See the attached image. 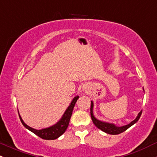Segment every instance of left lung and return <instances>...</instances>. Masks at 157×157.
Listing matches in <instances>:
<instances>
[{
    "mask_svg": "<svg viewBox=\"0 0 157 157\" xmlns=\"http://www.w3.org/2000/svg\"><path fill=\"white\" fill-rule=\"evenodd\" d=\"M143 91H144V89H143ZM93 109H94V102L91 101V119H92L93 123L94 124L97 128H98L99 129H100V130L103 131V132L106 133V134H113V135L121 134V133L124 132V131L127 130L128 128H129L131 126L134 125V124L138 121L139 119L140 118V116H141L142 114V111H141L138 113V115L136 116V117L135 118V120H133V121H131L130 123H128V125H125L123 126H117L113 123L101 121V120L97 119L94 117V115Z\"/></svg>",
    "mask_w": 157,
    "mask_h": 157,
    "instance_id": "obj_1",
    "label": "left lung"
}]
</instances>
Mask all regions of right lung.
I'll return each mask as SVG.
<instances>
[{"label": "right lung", "instance_id": "add662e5", "mask_svg": "<svg viewBox=\"0 0 157 157\" xmlns=\"http://www.w3.org/2000/svg\"><path fill=\"white\" fill-rule=\"evenodd\" d=\"M78 98V95H77V96L74 97L73 100H71V103H70V105H68V107L66 109V111H65L63 114L60 120H59L58 122H57V123H55V125L50 126V127L46 128L40 129V130H37V129L33 128L27 125L25 123L18 112L20 120H21L23 126H24L26 128L29 130L30 131H32V133H34V134L37 135V136H38L39 137L47 140H56V139L60 137L63 134H64V132L66 131V129H67L68 123H69V120L70 119H71V114H72L74 107H75V103H76ZM17 111H18V110H17Z\"/></svg>", "mask_w": 157, "mask_h": 157}]
</instances>
